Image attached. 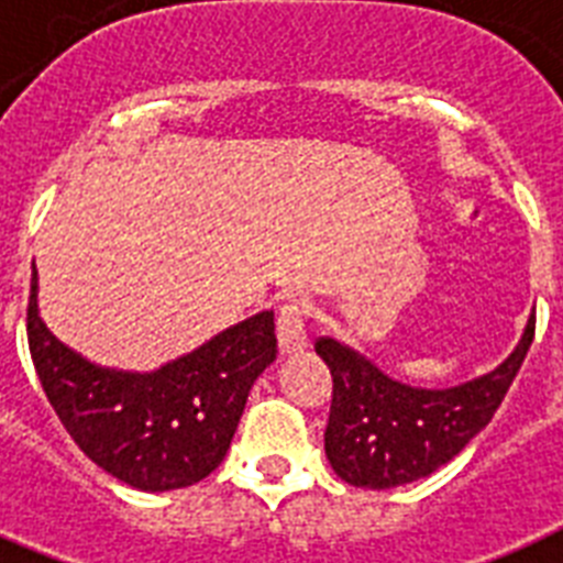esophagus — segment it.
Wrapping results in <instances>:
<instances>
[{"label": "esophagus", "mask_w": 563, "mask_h": 563, "mask_svg": "<svg viewBox=\"0 0 563 563\" xmlns=\"http://www.w3.org/2000/svg\"><path fill=\"white\" fill-rule=\"evenodd\" d=\"M308 316L310 301L308 299H290L278 308V351L282 354H299L308 347Z\"/></svg>", "instance_id": "esophagus-1"}]
</instances>
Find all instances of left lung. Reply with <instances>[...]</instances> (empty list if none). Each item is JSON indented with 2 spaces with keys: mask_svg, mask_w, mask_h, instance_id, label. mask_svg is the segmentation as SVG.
Returning <instances> with one entry per match:
<instances>
[{
  "mask_svg": "<svg viewBox=\"0 0 563 563\" xmlns=\"http://www.w3.org/2000/svg\"><path fill=\"white\" fill-rule=\"evenodd\" d=\"M536 336V313L512 356L445 391L394 383L365 356L331 336L316 339V354L333 376L324 452L333 472L360 489H391L445 466L477 431L489 426Z\"/></svg>",
  "mask_w": 563,
  "mask_h": 563,
  "instance_id": "1",
  "label": "left lung"
}]
</instances>
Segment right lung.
<instances>
[{"mask_svg":"<svg viewBox=\"0 0 563 563\" xmlns=\"http://www.w3.org/2000/svg\"><path fill=\"white\" fill-rule=\"evenodd\" d=\"M27 347L42 391L82 454L146 492L184 489L221 466L250 388L278 351L273 310H264L155 374L97 368L42 324L36 267Z\"/></svg>","mask_w":563,"mask_h":563,"instance_id":"1","label":"right lung"}]
</instances>
